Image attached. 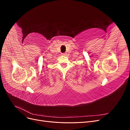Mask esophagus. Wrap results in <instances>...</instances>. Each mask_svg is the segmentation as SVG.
I'll use <instances>...</instances> for the list:
<instances>
[{"label":"esophagus","instance_id":"obj_1","mask_svg":"<svg viewBox=\"0 0 130 130\" xmlns=\"http://www.w3.org/2000/svg\"><path fill=\"white\" fill-rule=\"evenodd\" d=\"M62 56H66L67 54L66 53H63V54H62Z\"/></svg>","mask_w":130,"mask_h":130}]
</instances>
